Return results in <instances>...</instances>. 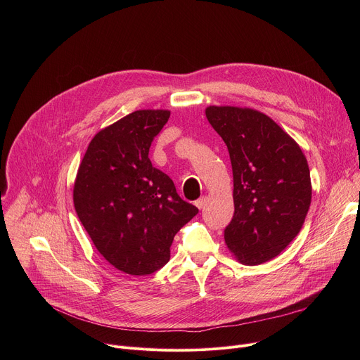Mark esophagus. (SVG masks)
<instances>
[{
  "mask_svg": "<svg viewBox=\"0 0 360 360\" xmlns=\"http://www.w3.org/2000/svg\"><path fill=\"white\" fill-rule=\"evenodd\" d=\"M207 202H208V198L207 196H202V198H199L198 200H195V205L196 207L199 208V210H202L205 205H207Z\"/></svg>",
  "mask_w": 360,
  "mask_h": 360,
  "instance_id": "obj_1",
  "label": "esophagus"
}]
</instances>
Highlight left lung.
Segmentation results:
<instances>
[{
    "label": "left lung",
    "mask_w": 360,
    "mask_h": 360,
    "mask_svg": "<svg viewBox=\"0 0 360 360\" xmlns=\"http://www.w3.org/2000/svg\"><path fill=\"white\" fill-rule=\"evenodd\" d=\"M212 128L228 146L235 214L225 242L243 265L278 256L299 233L312 184L300 146L268 115L239 107H208Z\"/></svg>",
    "instance_id": "8db88e82"
}]
</instances>
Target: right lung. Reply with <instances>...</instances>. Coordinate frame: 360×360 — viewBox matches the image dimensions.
Wrapping results in <instances>:
<instances>
[{
    "label": "right lung",
    "mask_w": 360,
    "mask_h": 360,
    "mask_svg": "<svg viewBox=\"0 0 360 360\" xmlns=\"http://www.w3.org/2000/svg\"><path fill=\"white\" fill-rule=\"evenodd\" d=\"M169 115L167 110H141L101 129L75 178L74 207L81 224L98 252L128 275L161 269L169 261L174 236L198 214L148 158Z\"/></svg>",
    "instance_id": "add662e5"
}]
</instances>
